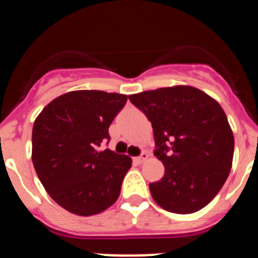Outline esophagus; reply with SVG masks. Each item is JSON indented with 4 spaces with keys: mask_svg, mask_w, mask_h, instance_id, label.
<instances>
[{
    "mask_svg": "<svg viewBox=\"0 0 258 258\" xmlns=\"http://www.w3.org/2000/svg\"><path fill=\"white\" fill-rule=\"evenodd\" d=\"M147 157H149V154H146V152H142V154L140 155V156H137L136 159H134V161L138 164H142L143 161L147 160Z\"/></svg>",
    "mask_w": 258,
    "mask_h": 258,
    "instance_id": "obj_1",
    "label": "esophagus"
}]
</instances>
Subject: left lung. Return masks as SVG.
Listing matches in <instances>:
<instances>
[{"label": "left lung", "mask_w": 258, "mask_h": 258, "mask_svg": "<svg viewBox=\"0 0 258 258\" xmlns=\"http://www.w3.org/2000/svg\"><path fill=\"white\" fill-rule=\"evenodd\" d=\"M154 129L155 156L165 166L150 183L155 202L188 214L209 204L229 177L234 136L217 101L194 86L160 88L129 95Z\"/></svg>", "instance_id": "left-lung-1"}]
</instances>
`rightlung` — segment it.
<instances>
[{
  "instance_id": "obj_1",
  "label": "right lung",
  "mask_w": 258,
  "mask_h": 258,
  "mask_svg": "<svg viewBox=\"0 0 258 258\" xmlns=\"http://www.w3.org/2000/svg\"><path fill=\"white\" fill-rule=\"evenodd\" d=\"M127 97L76 90L50 102L33 124L32 161L41 183L61 208L77 216L106 211L117 200L132 159L102 150Z\"/></svg>"
}]
</instances>
